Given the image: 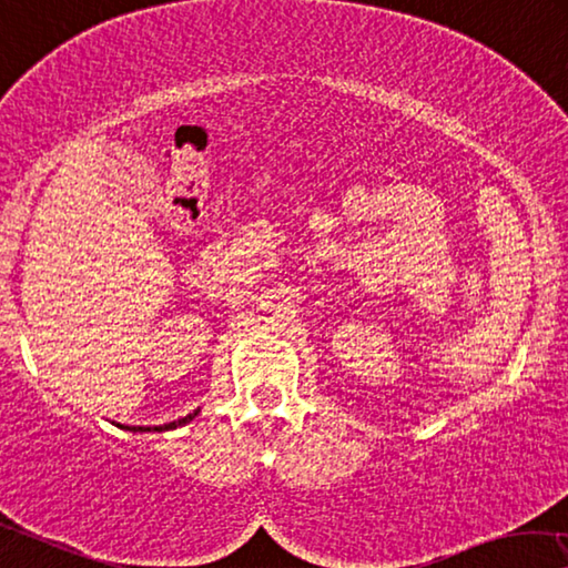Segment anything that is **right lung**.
I'll return each mask as SVG.
<instances>
[{
    "label": "right lung",
    "mask_w": 568,
    "mask_h": 568,
    "mask_svg": "<svg viewBox=\"0 0 568 568\" xmlns=\"http://www.w3.org/2000/svg\"><path fill=\"white\" fill-rule=\"evenodd\" d=\"M202 409H194L192 414H186V417H182V419H176V422H166V425H159V427H131V425H115V427H121V429H125V432H169V429H176V427H184L186 422H192L196 414H200Z\"/></svg>",
    "instance_id": "add662e5"
}]
</instances>
